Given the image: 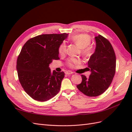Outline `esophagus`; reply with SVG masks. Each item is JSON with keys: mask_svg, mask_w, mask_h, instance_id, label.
Here are the masks:
<instances>
[{"mask_svg": "<svg viewBox=\"0 0 132 132\" xmlns=\"http://www.w3.org/2000/svg\"><path fill=\"white\" fill-rule=\"evenodd\" d=\"M65 73L67 75H70V74H73V72H72V71H65Z\"/></svg>", "mask_w": 132, "mask_h": 132, "instance_id": "esophagus-1", "label": "esophagus"}]
</instances>
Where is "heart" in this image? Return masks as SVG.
I'll return each mask as SVG.
<instances>
[{
  "label": "heart",
  "mask_w": 132,
  "mask_h": 132,
  "mask_svg": "<svg viewBox=\"0 0 132 132\" xmlns=\"http://www.w3.org/2000/svg\"><path fill=\"white\" fill-rule=\"evenodd\" d=\"M70 40L74 42L79 48L81 49L82 53L86 56H89L91 55L92 51L89 45L90 44L91 39L90 36L86 34H79L70 37ZM67 46L65 42H63L60 45L58 52L60 54H64L66 52ZM80 63V61L75 58H71L68 59L67 64L69 67H73L74 65L78 64Z\"/></svg>",
  "instance_id": "heart-1"
}]
</instances>
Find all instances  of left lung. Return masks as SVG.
<instances>
[{
	"instance_id": "1",
	"label": "left lung",
	"mask_w": 132,
	"mask_h": 132,
	"mask_svg": "<svg viewBox=\"0 0 132 132\" xmlns=\"http://www.w3.org/2000/svg\"><path fill=\"white\" fill-rule=\"evenodd\" d=\"M96 48L88 62L89 78L81 75L82 81L77 85L81 93L90 97L97 96L109 88L115 74L116 58L112 46L105 37H95Z\"/></svg>"
}]
</instances>
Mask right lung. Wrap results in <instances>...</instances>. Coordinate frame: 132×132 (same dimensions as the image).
Here are the masks:
<instances>
[{"label":"right lung","mask_w":132,"mask_h":132,"mask_svg":"<svg viewBox=\"0 0 132 132\" xmlns=\"http://www.w3.org/2000/svg\"><path fill=\"white\" fill-rule=\"evenodd\" d=\"M68 34H45L32 38L23 45L17 60L16 69L23 90L33 99L43 102L61 89L64 73L51 72L50 64L59 59L58 49Z\"/></svg>","instance_id":"add662e5"}]
</instances>
